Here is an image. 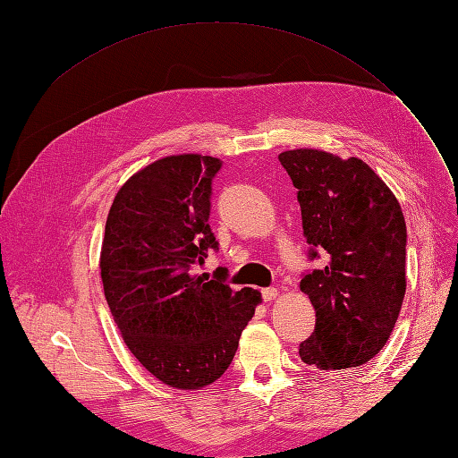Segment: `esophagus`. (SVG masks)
<instances>
[{
	"label": "esophagus",
	"mask_w": 458,
	"mask_h": 458,
	"mask_svg": "<svg viewBox=\"0 0 458 458\" xmlns=\"http://www.w3.org/2000/svg\"><path fill=\"white\" fill-rule=\"evenodd\" d=\"M261 296H263V300H266V301H271V300H275L276 296H279V290H276V288H263L261 290Z\"/></svg>",
	"instance_id": "1"
}]
</instances>
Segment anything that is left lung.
I'll list each match as a JSON object with an SVG mask.
<instances>
[{
	"mask_svg": "<svg viewBox=\"0 0 458 458\" xmlns=\"http://www.w3.org/2000/svg\"><path fill=\"white\" fill-rule=\"evenodd\" d=\"M298 189L303 234L328 261L300 283L317 315L300 357L318 370L365 365L390 338L405 298L401 206L361 158L318 148L279 155ZM317 252H311L315 258Z\"/></svg>",
	"mask_w": 458,
	"mask_h": 458,
	"instance_id": "1",
	"label": "left lung"
}]
</instances>
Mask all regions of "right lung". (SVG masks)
I'll use <instances>...</instances> for the list:
<instances>
[{"label":"right lung","instance_id":"right-lung-1","mask_svg":"<svg viewBox=\"0 0 458 458\" xmlns=\"http://www.w3.org/2000/svg\"><path fill=\"white\" fill-rule=\"evenodd\" d=\"M214 157L172 155L135 172L108 210L99 269L105 298L128 350L175 390H202L231 365L244 327L261 303L195 275L208 248Z\"/></svg>","mask_w":458,"mask_h":458}]
</instances>
